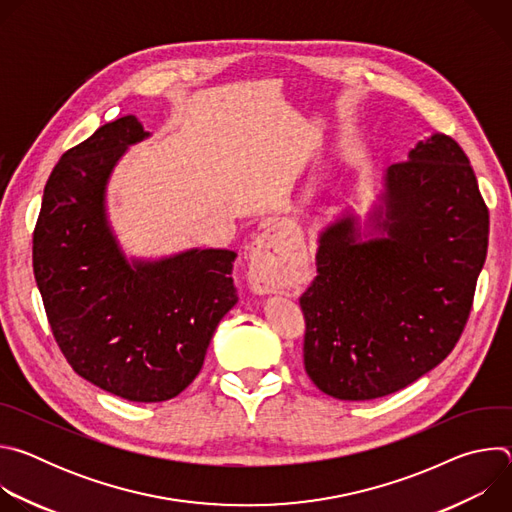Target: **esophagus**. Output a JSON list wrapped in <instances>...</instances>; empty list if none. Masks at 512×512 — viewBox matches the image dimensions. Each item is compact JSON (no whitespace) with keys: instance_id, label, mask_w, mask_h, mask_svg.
<instances>
[{"instance_id":"1","label":"esophagus","mask_w":512,"mask_h":512,"mask_svg":"<svg viewBox=\"0 0 512 512\" xmlns=\"http://www.w3.org/2000/svg\"><path fill=\"white\" fill-rule=\"evenodd\" d=\"M287 243L275 231L255 239L249 253V285L255 294H275L285 269Z\"/></svg>"}]
</instances>
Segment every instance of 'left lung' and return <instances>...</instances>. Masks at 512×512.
Returning <instances> with one entry per match:
<instances>
[{"label": "left lung", "instance_id": "obj_1", "mask_svg": "<svg viewBox=\"0 0 512 512\" xmlns=\"http://www.w3.org/2000/svg\"><path fill=\"white\" fill-rule=\"evenodd\" d=\"M362 239L342 212L318 237V275L300 298L304 367L340 401L391 395L456 346L488 249V208L460 145L433 133L393 164Z\"/></svg>", "mask_w": 512, "mask_h": 512}]
</instances>
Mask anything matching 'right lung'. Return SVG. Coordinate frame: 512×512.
Instances as JSON below:
<instances>
[{"mask_svg": "<svg viewBox=\"0 0 512 512\" xmlns=\"http://www.w3.org/2000/svg\"><path fill=\"white\" fill-rule=\"evenodd\" d=\"M150 133L133 115L105 123L54 166L34 229V277L52 334L77 375L135 403L180 395L239 302L235 251L127 259L107 218V184Z\"/></svg>", "mask_w": 512, "mask_h": 512, "instance_id": "right-lung-1", "label": "right lung"}]
</instances>
